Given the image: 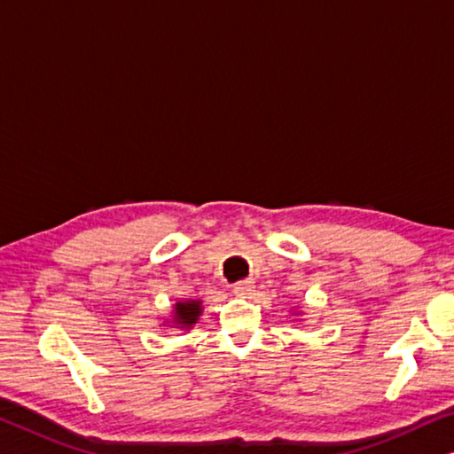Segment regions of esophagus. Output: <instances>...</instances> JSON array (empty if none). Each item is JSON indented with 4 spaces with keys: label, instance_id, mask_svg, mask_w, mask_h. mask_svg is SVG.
<instances>
[{
    "label": "esophagus",
    "instance_id": "esophagus-1",
    "mask_svg": "<svg viewBox=\"0 0 454 454\" xmlns=\"http://www.w3.org/2000/svg\"><path fill=\"white\" fill-rule=\"evenodd\" d=\"M254 288H255V284L251 282V280H239V282L233 284V294H237V296H249L251 292H254Z\"/></svg>",
    "mask_w": 454,
    "mask_h": 454
}]
</instances>
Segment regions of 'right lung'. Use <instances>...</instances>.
I'll return each mask as SVG.
<instances>
[{
    "label": "right lung",
    "instance_id": "obj_1",
    "mask_svg": "<svg viewBox=\"0 0 454 454\" xmlns=\"http://www.w3.org/2000/svg\"><path fill=\"white\" fill-rule=\"evenodd\" d=\"M200 312H203L200 300H184V302H176L174 304L172 326H176V329H191V326L199 320Z\"/></svg>",
    "mask_w": 454,
    "mask_h": 454
}]
</instances>
